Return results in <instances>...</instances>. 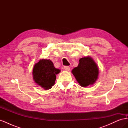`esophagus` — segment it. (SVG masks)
<instances>
[{
    "instance_id": "1",
    "label": "esophagus",
    "mask_w": 128,
    "mask_h": 128,
    "mask_svg": "<svg viewBox=\"0 0 128 128\" xmlns=\"http://www.w3.org/2000/svg\"><path fill=\"white\" fill-rule=\"evenodd\" d=\"M64 69L65 70H67V71H69L70 70V67L69 66H64Z\"/></svg>"
}]
</instances>
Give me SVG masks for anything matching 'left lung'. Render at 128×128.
<instances>
[{"mask_svg": "<svg viewBox=\"0 0 128 128\" xmlns=\"http://www.w3.org/2000/svg\"><path fill=\"white\" fill-rule=\"evenodd\" d=\"M72 72L82 87L92 86L98 78L99 68L94 60L90 56H85L79 60L77 67Z\"/></svg>", "mask_w": 128, "mask_h": 128, "instance_id": "left-lung-1", "label": "left lung"}]
</instances>
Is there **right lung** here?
Returning a JSON list of instances; mask_svg holds the SVG:
<instances>
[{
  "mask_svg": "<svg viewBox=\"0 0 128 128\" xmlns=\"http://www.w3.org/2000/svg\"><path fill=\"white\" fill-rule=\"evenodd\" d=\"M60 71V69L54 67L51 60L40 59L34 66L33 79L38 86L47 90L54 85L56 75Z\"/></svg>",
  "mask_w": 128,
  "mask_h": 128,
  "instance_id": "1",
  "label": "right lung"
}]
</instances>
